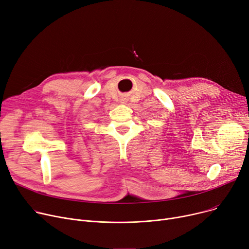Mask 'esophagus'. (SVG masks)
Here are the masks:
<instances>
[{
	"label": "esophagus",
	"instance_id": "1",
	"mask_svg": "<svg viewBox=\"0 0 249 249\" xmlns=\"http://www.w3.org/2000/svg\"><path fill=\"white\" fill-rule=\"evenodd\" d=\"M123 101H124V100H123Z\"/></svg>",
	"mask_w": 249,
	"mask_h": 249
}]
</instances>
